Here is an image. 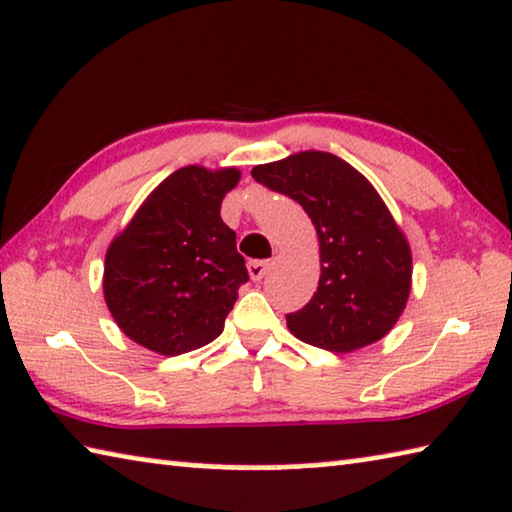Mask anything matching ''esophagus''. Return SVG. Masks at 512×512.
I'll use <instances>...</instances> for the list:
<instances>
[{
	"instance_id": "34e87169",
	"label": "esophagus",
	"mask_w": 512,
	"mask_h": 512,
	"mask_svg": "<svg viewBox=\"0 0 512 512\" xmlns=\"http://www.w3.org/2000/svg\"><path fill=\"white\" fill-rule=\"evenodd\" d=\"M269 269H271V262H266V259H255V262L248 264V273L255 282L262 280L264 275L269 273Z\"/></svg>"
}]
</instances>
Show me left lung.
<instances>
[{
	"label": "left lung",
	"instance_id": "1",
	"mask_svg": "<svg viewBox=\"0 0 512 512\" xmlns=\"http://www.w3.org/2000/svg\"><path fill=\"white\" fill-rule=\"evenodd\" d=\"M250 175L296 200L319 237V287L303 310L287 314L291 335L332 353L383 339L408 305L412 250L373 184L321 150L289 154Z\"/></svg>",
	"mask_w": 512,
	"mask_h": 512
}]
</instances>
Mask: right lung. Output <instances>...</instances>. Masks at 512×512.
Segmentation results:
<instances>
[{"label":"right lung","mask_w":512,"mask_h":512,"mask_svg":"<svg viewBox=\"0 0 512 512\" xmlns=\"http://www.w3.org/2000/svg\"><path fill=\"white\" fill-rule=\"evenodd\" d=\"M239 168L184 166L136 209L104 257V303L125 335L159 355H182L221 335L248 282L221 202Z\"/></svg>","instance_id":"obj_1"}]
</instances>
